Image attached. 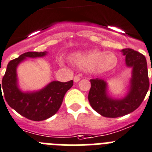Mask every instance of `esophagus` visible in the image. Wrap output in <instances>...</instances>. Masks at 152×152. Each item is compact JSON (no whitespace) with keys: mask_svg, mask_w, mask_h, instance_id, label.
Here are the masks:
<instances>
[{"mask_svg":"<svg viewBox=\"0 0 152 152\" xmlns=\"http://www.w3.org/2000/svg\"><path fill=\"white\" fill-rule=\"evenodd\" d=\"M73 80H74V82H75V83H78L79 81L80 80V77L79 76H74Z\"/></svg>","mask_w":152,"mask_h":152,"instance_id":"esophagus-1","label":"esophagus"}]
</instances>
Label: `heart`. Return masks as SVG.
<instances>
[{
    "label": "heart",
    "mask_w": 152,
    "mask_h": 152,
    "mask_svg": "<svg viewBox=\"0 0 152 152\" xmlns=\"http://www.w3.org/2000/svg\"><path fill=\"white\" fill-rule=\"evenodd\" d=\"M69 60L73 66L94 73H103L113 69L117 65V58L110 52L90 50L76 52L69 56Z\"/></svg>",
    "instance_id": "obj_1"
}]
</instances>
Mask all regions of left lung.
Segmentation results:
<instances>
[{
  "instance_id": "1",
  "label": "left lung",
  "mask_w": 152,
  "mask_h": 152,
  "mask_svg": "<svg viewBox=\"0 0 152 152\" xmlns=\"http://www.w3.org/2000/svg\"><path fill=\"white\" fill-rule=\"evenodd\" d=\"M121 52L125 56L126 66L132 69L128 90L124 97H111L108 94V84L104 80H90L91 87L88 95L90 106L95 111L106 117H122L133 112L141 105L149 88L145 56L131 48L122 49Z\"/></svg>"
}]
</instances>
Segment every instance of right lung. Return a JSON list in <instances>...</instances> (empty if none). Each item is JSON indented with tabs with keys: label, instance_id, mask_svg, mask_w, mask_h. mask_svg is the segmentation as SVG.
I'll list each match as a JSON object with an SVG mask.
<instances>
[{
	"label": "right lung",
	"instance_id": "right-lung-1",
	"mask_svg": "<svg viewBox=\"0 0 152 152\" xmlns=\"http://www.w3.org/2000/svg\"><path fill=\"white\" fill-rule=\"evenodd\" d=\"M47 54V52H28L10 61L2 80V89L8 105L21 116L35 121H44L56 114L66 93L73 85L72 80L52 81L39 90L25 92L20 89L17 75L19 64L28 58H40Z\"/></svg>",
	"mask_w": 152,
	"mask_h": 152
}]
</instances>
